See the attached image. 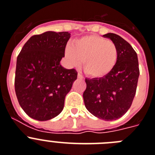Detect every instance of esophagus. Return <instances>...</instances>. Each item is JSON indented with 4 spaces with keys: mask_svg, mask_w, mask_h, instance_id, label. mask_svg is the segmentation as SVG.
I'll use <instances>...</instances> for the list:
<instances>
[{
    "mask_svg": "<svg viewBox=\"0 0 155 155\" xmlns=\"http://www.w3.org/2000/svg\"><path fill=\"white\" fill-rule=\"evenodd\" d=\"M78 79H83V76H82L80 73H78Z\"/></svg>",
    "mask_w": 155,
    "mask_h": 155,
    "instance_id": "obj_1",
    "label": "esophagus"
}]
</instances>
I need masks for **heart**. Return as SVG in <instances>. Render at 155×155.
I'll list each match as a JSON object with an SVG mask.
<instances>
[{"mask_svg": "<svg viewBox=\"0 0 155 155\" xmlns=\"http://www.w3.org/2000/svg\"><path fill=\"white\" fill-rule=\"evenodd\" d=\"M68 64H82L84 72L93 78H101L111 72L116 64L118 49L115 43L97 35L76 39L64 51Z\"/></svg>", "mask_w": 155, "mask_h": 155, "instance_id": "obj_1", "label": "heart"}]
</instances>
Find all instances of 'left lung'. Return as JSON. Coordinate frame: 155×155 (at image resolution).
<instances>
[{"label":"left lung","instance_id":"left-lung-1","mask_svg":"<svg viewBox=\"0 0 155 155\" xmlns=\"http://www.w3.org/2000/svg\"><path fill=\"white\" fill-rule=\"evenodd\" d=\"M103 37L116 45V64L107 76L85 79L83 100L87 109L97 118L116 120L126 114L134 101L140 75L138 58L132 46L120 36L109 33Z\"/></svg>","mask_w":155,"mask_h":155}]
</instances>
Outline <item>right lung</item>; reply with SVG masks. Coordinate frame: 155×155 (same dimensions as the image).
<instances>
[{"label": "right lung", "mask_w": 155, "mask_h": 155, "mask_svg": "<svg viewBox=\"0 0 155 155\" xmlns=\"http://www.w3.org/2000/svg\"><path fill=\"white\" fill-rule=\"evenodd\" d=\"M70 36L68 32L53 31L34 35L17 58L16 96L21 108L33 119L47 121L58 115L77 79L76 70L60 64Z\"/></svg>", "instance_id": "1"}]
</instances>
